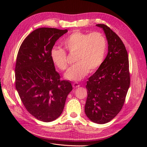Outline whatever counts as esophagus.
<instances>
[{
	"label": "esophagus",
	"instance_id": "34e87169",
	"mask_svg": "<svg viewBox=\"0 0 147 147\" xmlns=\"http://www.w3.org/2000/svg\"><path fill=\"white\" fill-rule=\"evenodd\" d=\"M80 86V84H78V83H74L73 84V87L74 88H78Z\"/></svg>",
	"mask_w": 147,
	"mask_h": 147
}]
</instances>
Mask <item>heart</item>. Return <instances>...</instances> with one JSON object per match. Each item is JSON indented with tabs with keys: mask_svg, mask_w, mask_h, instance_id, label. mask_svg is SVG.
I'll return each mask as SVG.
<instances>
[{
	"mask_svg": "<svg viewBox=\"0 0 147 147\" xmlns=\"http://www.w3.org/2000/svg\"><path fill=\"white\" fill-rule=\"evenodd\" d=\"M64 47L71 53H76L77 63L67 71L65 78L71 81H80L88 72H94L102 64L107 51V41L99 32H83L77 30L63 41ZM50 58L57 68L64 70L67 67V54L64 49L53 47Z\"/></svg>",
	"mask_w": 147,
	"mask_h": 147,
	"instance_id": "heart-1",
	"label": "heart"
}]
</instances>
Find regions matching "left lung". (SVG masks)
Wrapping results in <instances>:
<instances>
[{
    "label": "left lung",
    "mask_w": 147,
    "mask_h": 147,
    "mask_svg": "<svg viewBox=\"0 0 147 147\" xmlns=\"http://www.w3.org/2000/svg\"><path fill=\"white\" fill-rule=\"evenodd\" d=\"M103 29L108 42V53L103 63L89 78L84 112L91 121L105 124L121 110L130 85L129 59L124 43L117 34L105 24Z\"/></svg>",
    "instance_id": "8db88e82"
}]
</instances>
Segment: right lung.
<instances>
[{
  "mask_svg": "<svg viewBox=\"0 0 147 147\" xmlns=\"http://www.w3.org/2000/svg\"><path fill=\"white\" fill-rule=\"evenodd\" d=\"M67 30L42 28L22 43L15 67V84L25 108L35 118L50 122L63 112L72 90L70 82L60 80L50 58L51 49Z\"/></svg>",
  "mask_w": 147,
  "mask_h": 147,
  "instance_id": "add662e5",
  "label": "right lung"
}]
</instances>
